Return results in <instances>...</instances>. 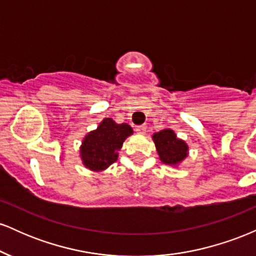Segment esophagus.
Wrapping results in <instances>:
<instances>
[{"mask_svg": "<svg viewBox=\"0 0 256 256\" xmlns=\"http://www.w3.org/2000/svg\"><path fill=\"white\" fill-rule=\"evenodd\" d=\"M136 132L138 134H146V125H140L136 128Z\"/></svg>", "mask_w": 256, "mask_h": 256, "instance_id": "obj_1", "label": "esophagus"}]
</instances>
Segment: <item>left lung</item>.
Instances as JSON below:
<instances>
[{"label":"left lung","instance_id":"left-lung-1","mask_svg":"<svg viewBox=\"0 0 256 256\" xmlns=\"http://www.w3.org/2000/svg\"><path fill=\"white\" fill-rule=\"evenodd\" d=\"M152 138L156 146L158 158L165 165L177 167L189 154V146L171 128L155 132Z\"/></svg>","mask_w":256,"mask_h":256}]
</instances>
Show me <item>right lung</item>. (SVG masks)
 <instances>
[{"instance_id": "obj_1", "label": "right lung", "mask_w": 256, "mask_h": 256, "mask_svg": "<svg viewBox=\"0 0 256 256\" xmlns=\"http://www.w3.org/2000/svg\"><path fill=\"white\" fill-rule=\"evenodd\" d=\"M134 130L126 122L116 124L113 119L104 118L98 128L84 137L80 146L83 165L94 172H101L118 160L122 143Z\"/></svg>"}]
</instances>
